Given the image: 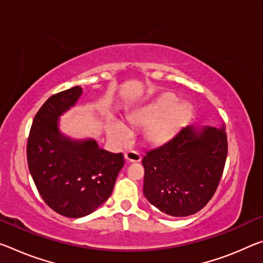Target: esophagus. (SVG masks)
I'll list each match as a JSON object with an SVG mask.
<instances>
[{"label": "esophagus", "instance_id": "34e87169", "mask_svg": "<svg viewBox=\"0 0 263 263\" xmlns=\"http://www.w3.org/2000/svg\"><path fill=\"white\" fill-rule=\"evenodd\" d=\"M125 159L131 162H138L141 160V156L136 151H127L125 152Z\"/></svg>", "mask_w": 263, "mask_h": 263}]
</instances>
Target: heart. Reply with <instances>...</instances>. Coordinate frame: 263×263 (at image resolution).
I'll list each match as a JSON object with an SVG mask.
<instances>
[{"label":"heart","instance_id":"1","mask_svg":"<svg viewBox=\"0 0 263 263\" xmlns=\"http://www.w3.org/2000/svg\"><path fill=\"white\" fill-rule=\"evenodd\" d=\"M191 107L186 103H179L173 93H165L154 102L137 107L126 116L127 123L133 127H146L147 138L156 144H162L172 138L182 123L189 118ZM110 135L116 139H126L130 130L123 123L111 120Z\"/></svg>","mask_w":263,"mask_h":263}]
</instances>
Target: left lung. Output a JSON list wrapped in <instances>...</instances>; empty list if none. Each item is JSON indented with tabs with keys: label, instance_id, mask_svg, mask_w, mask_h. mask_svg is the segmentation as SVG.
<instances>
[{
	"label": "left lung",
	"instance_id": "1",
	"mask_svg": "<svg viewBox=\"0 0 263 263\" xmlns=\"http://www.w3.org/2000/svg\"><path fill=\"white\" fill-rule=\"evenodd\" d=\"M221 127H182L172 139L143 158L145 197L171 216L197 213L213 197L227 158Z\"/></svg>",
	"mask_w": 263,
	"mask_h": 263
}]
</instances>
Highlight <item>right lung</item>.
<instances>
[{
    "label": "right lung",
    "instance_id": "obj_1",
    "mask_svg": "<svg viewBox=\"0 0 263 263\" xmlns=\"http://www.w3.org/2000/svg\"><path fill=\"white\" fill-rule=\"evenodd\" d=\"M82 96L73 86L52 95L37 112L27 144L29 171L42 199L68 218L89 215L106 201L124 166L122 153H111L93 139L76 140L60 130V117Z\"/></svg>",
    "mask_w": 263,
    "mask_h": 263
}]
</instances>
